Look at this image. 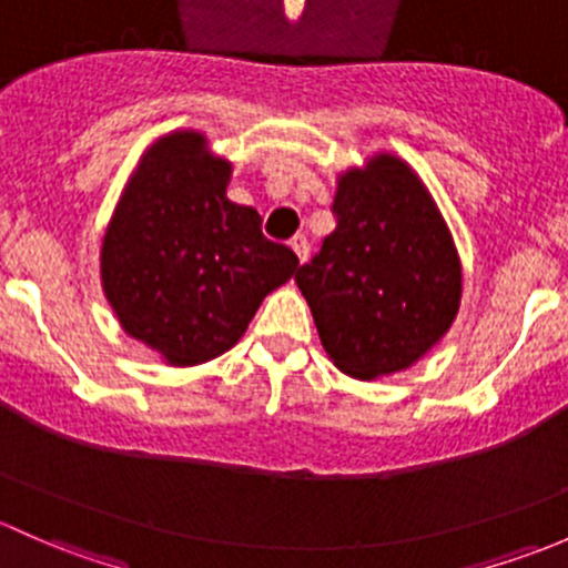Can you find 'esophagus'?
I'll list each match as a JSON object with an SVG mask.
<instances>
[{"mask_svg":"<svg viewBox=\"0 0 568 568\" xmlns=\"http://www.w3.org/2000/svg\"><path fill=\"white\" fill-rule=\"evenodd\" d=\"M290 245H292V251H295V256H297V262H306L308 260V241H306V235H295L290 241Z\"/></svg>","mask_w":568,"mask_h":568,"instance_id":"obj_1","label":"esophagus"}]
</instances>
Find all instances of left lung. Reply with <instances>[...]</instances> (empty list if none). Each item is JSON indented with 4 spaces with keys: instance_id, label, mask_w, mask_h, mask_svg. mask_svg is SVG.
I'll return each mask as SVG.
<instances>
[{
    "instance_id": "1",
    "label": "left lung",
    "mask_w": 568,
    "mask_h": 568,
    "mask_svg": "<svg viewBox=\"0 0 568 568\" xmlns=\"http://www.w3.org/2000/svg\"><path fill=\"white\" fill-rule=\"evenodd\" d=\"M336 230L295 282L333 364L358 379L413 366L459 312L462 265L435 199L405 161L338 178Z\"/></svg>"
}]
</instances>
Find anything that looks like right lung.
I'll use <instances>...</instances> for the list:
<instances>
[{
    "instance_id": "1",
    "label": "right lung",
    "mask_w": 568,
    "mask_h": 568,
    "mask_svg": "<svg viewBox=\"0 0 568 568\" xmlns=\"http://www.w3.org/2000/svg\"><path fill=\"white\" fill-rule=\"evenodd\" d=\"M230 174L202 133H169L144 153L103 237V292L122 331L172 366L235 347L297 267L290 245L262 235L254 207L226 199Z\"/></svg>"
}]
</instances>
